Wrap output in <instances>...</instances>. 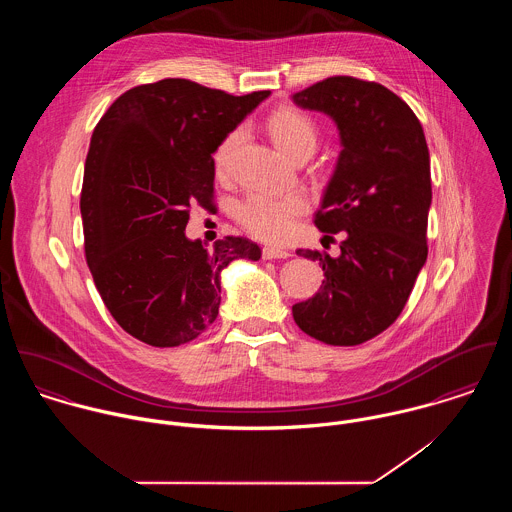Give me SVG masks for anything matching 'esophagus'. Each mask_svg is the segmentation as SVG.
Wrapping results in <instances>:
<instances>
[{
  "label": "esophagus",
  "instance_id": "34e87169",
  "mask_svg": "<svg viewBox=\"0 0 512 512\" xmlns=\"http://www.w3.org/2000/svg\"><path fill=\"white\" fill-rule=\"evenodd\" d=\"M290 256L292 254L286 248H278V246H266L262 250L264 260H284V258H290Z\"/></svg>",
  "mask_w": 512,
  "mask_h": 512
}]
</instances>
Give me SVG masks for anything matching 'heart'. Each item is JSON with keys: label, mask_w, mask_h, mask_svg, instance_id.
<instances>
[{"label": "heart", "mask_w": 512, "mask_h": 512, "mask_svg": "<svg viewBox=\"0 0 512 512\" xmlns=\"http://www.w3.org/2000/svg\"><path fill=\"white\" fill-rule=\"evenodd\" d=\"M268 130L274 144L288 157L301 149H315L317 128L309 116L299 110L282 108L274 112L268 120ZM242 130H234L224 138L217 153L215 163L222 169L228 153L240 142ZM307 207L301 193H252L236 207V219L256 238L262 240H282L290 234L293 220Z\"/></svg>", "instance_id": "heart-1"}]
</instances>
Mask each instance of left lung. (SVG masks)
I'll return each mask as SVG.
<instances>
[{
    "instance_id": "obj_1",
    "label": "left lung",
    "mask_w": 512,
    "mask_h": 512,
    "mask_svg": "<svg viewBox=\"0 0 512 512\" xmlns=\"http://www.w3.org/2000/svg\"><path fill=\"white\" fill-rule=\"evenodd\" d=\"M292 100L337 126L341 151L315 224L321 232L345 230L337 258L297 250L319 260L325 280L313 297L293 305V319L327 345H361L396 321L428 258L426 136L410 106L376 82L331 76Z\"/></svg>"
}]
</instances>
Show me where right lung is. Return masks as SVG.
<instances>
[{
    "mask_svg": "<svg viewBox=\"0 0 512 512\" xmlns=\"http://www.w3.org/2000/svg\"><path fill=\"white\" fill-rule=\"evenodd\" d=\"M268 96L165 78L124 92L92 132L80 193L86 262L118 325L151 347L199 337L219 315L222 270L262 256L240 236L207 250L185 226L191 203H211L215 151Z\"/></svg>",
    "mask_w": 512,
    "mask_h": 512,
    "instance_id": "obj_1",
    "label": "right lung"
}]
</instances>
